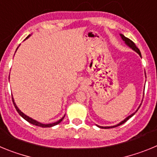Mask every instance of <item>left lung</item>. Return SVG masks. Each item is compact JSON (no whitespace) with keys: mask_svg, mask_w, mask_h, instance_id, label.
<instances>
[{"mask_svg":"<svg viewBox=\"0 0 157 157\" xmlns=\"http://www.w3.org/2000/svg\"><path fill=\"white\" fill-rule=\"evenodd\" d=\"M120 36H121V37H122V39L123 40V41H125V43L126 44H127V45H128L129 47H130V48H131L133 49V50H134L135 51V52H138V54H139L140 55V56H141V52H140V50L139 49H138V48L137 46H136L135 45V44H134V42H133L132 41H131V40L130 39H129V38H127V37H125V36L124 35H123V34H120ZM140 107H141V105H140L139 107H138V109H139V108ZM137 110V111H138ZM137 111H136V112H137ZM135 112H134V113H133V114H131L130 115V116H129L128 117H127L125 119V120H123V121L122 122H120V123H119V124H117V125H115V126H112V127H100V126H98V127H100V128H113V127H118V126H120V125H122V124H123V123H125V122H127V120H129V119H130V117H132L133 116H134V114H135Z\"/></svg>","mask_w":157,"mask_h":157,"instance_id":"8db88e82","label":"left lung"}]
</instances>
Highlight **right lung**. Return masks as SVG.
Instances as JSON below:
<instances>
[{"instance_id":"1","label":"right lung","mask_w":157,"mask_h":157,"mask_svg":"<svg viewBox=\"0 0 157 157\" xmlns=\"http://www.w3.org/2000/svg\"><path fill=\"white\" fill-rule=\"evenodd\" d=\"M30 35L27 36V38H28V37H30ZM27 38H26V39H27ZM16 50H17V49H16ZM12 101H13L14 106H15V108H16V111H17V112H18V113H19V114L20 115V116H21L22 117H23V119H24V120H27V122H29V123H31V124H33V125L37 126V127H53V126H56V125H57V124H59V123H60V122H61L62 120H63V118H64V116H63V118H61V119H60V120H58V121H57V122H56V123H48V124H43V123H39V122L36 121V120H33V119H31V118H30V117H29V116H26V115H25L24 113H23V112H22L21 111L19 110V109H18V107L16 106V103H15V102H14L13 98H12Z\"/></svg>"}]
</instances>
